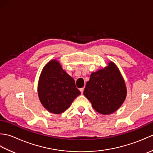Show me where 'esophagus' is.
I'll return each instance as SVG.
<instances>
[{
    "label": "esophagus",
    "mask_w": 153,
    "mask_h": 153,
    "mask_svg": "<svg viewBox=\"0 0 153 153\" xmlns=\"http://www.w3.org/2000/svg\"><path fill=\"white\" fill-rule=\"evenodd\" d=\"M79 90H80L81 93H82V94H83V91H84V88H83H83H81Z\"/></svg>",
    "instance_id": "34e87169"
}]
</instances>
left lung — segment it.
<instances>
[{
    "mask_svg": "<svg viewBox=\"0 0 153 153\" xmlns=\"http://www.w3.org/2000/svg\"><path fill=\"white\" fill-rule=\"evenodd\" d=\"M83 95L101 114H110L119 109L126 100L127 89L124 79L113 62L91 73Z\"/></svg>",
    "mask_w": 153,
    "mask_h": 153,
    "instance_id": "1",
    "label": "left lung"
}]
</instances>
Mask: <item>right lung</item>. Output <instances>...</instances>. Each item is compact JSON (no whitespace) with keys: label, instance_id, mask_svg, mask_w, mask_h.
Returning <instances> with one entry per match:
<instances>
[{"label":"right lung","instance_id":"obj_1","mask_svg":"<svg viewBox=\"0 0 153 153\" xmlns=\"http://www.w3.org/2000/svg\"><path fill=\"white\" fill-rule=\"evenodd\" d=\"M37 93L42 105L48 112L59 114L69 108L81 92L74 79L53 59L43 67L38 82Z\"/></svg>","mask_w":153,"mask_h":153}]
</instances>
